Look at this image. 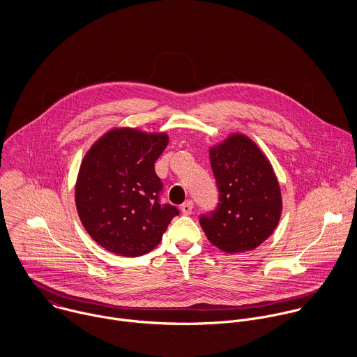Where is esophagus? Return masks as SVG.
<instances>
[{"instance_id": "esophagus-1", "label": "esophagus", "mask_w": 357, "mask_h": 357, "mask_svg": "<svg viewBox=\"0 0 357 357\" xmlns=\"http://www.w3.org/2000/svg\"><path fill=\"white\" fill-rule=\"evenodd\" d=\"M181 213L183 214H185V215H190L191 213H192V210H194V204L191 202V201H187V202H184V204H181Z\"/></svg>"}]
</instances>
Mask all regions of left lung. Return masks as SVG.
Returning a JSON list of instances; mask_svg holds the SVG:
<instances>
[{"mask_svg": "<svg viewBox=\"0 0 357 357\" xmlns=\"http://www.w3.org/2000/svg\"><path fill=\"white\" fill-rule=\"evenodd\" d=\"M218 204L199 218L202 229L224 253L250 252L264 243L282 215V192L265 153L243 133H231L210 147Z\"/></svg>", "mask_w": 357, "mask_h": 357, "instance_id": "8db88e82", "label": "left lung"}]
</instances>
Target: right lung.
<instances>
[{
	"instance_id": "obj_1",
	"label": "right lung",
	"mask_w": 357,
	"mask_h": 357,
	"mask_svg": "<svg viewBox=\"0 0 357 357\" xmlns=\"http://www.w3.org/2000/svg\"><path fill=\"white\" fill-rule=\"evenodd\" d=\"M167 143L165 132L114 128L85 153L75 206L86 232L105 250L123 257L147 255L178 214L174 206L159 204L162 183L153 169Z\"/></svg>"
}]
</instances>
